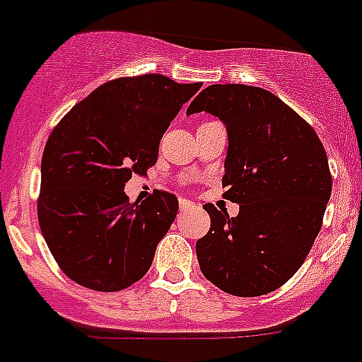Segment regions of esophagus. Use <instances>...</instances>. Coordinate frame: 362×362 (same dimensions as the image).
Instances as JSON below:
<instances>
[{
  "label": "esophagus",
  "instance_id": "esophagus-1",
  "mask_svg": "<svg viewBox=\"0 0 362 362\" xmlns=\"http://www.w3.org/2000/svg\"><path fill=\"white\" fill-rule=\"evenodd\" d=\"M178 204H180V211H189V209L194 207V204L191 200H187V198H180Z\"/></svg>",
  "mask_w": 362,
  "mask_h": 362
}]
</instances>
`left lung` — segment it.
I'll return each mask as SVG.
<instances>
[{
  "label": "left lung",
  "mask_w": 362,
  "mask_h": 362,
  "mask_svg": "<svg viewBox=\"0 0 362 362\" xmlns=\"http://www.w3.org/2000/svg\"><path fill=\"white\" fill-rule=\"evenodd\" d=\"M212 114L228 132L223 192L230 218L212 204L211 230L197 241L205 279L234 296H261L288 282L322 228L332 192L325 148L309 123L261 87L209 86L187 114Z\"/></svg>",
  "instance_id": "1"
}]
</instances>
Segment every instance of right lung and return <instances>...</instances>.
<instances>
[{
  "mask_svg": "<svg viewBox=\"0 0 362 362\" xmlns=\"http://www.w3.org/2000/svg\"><path fill=\"white\" fill-rule=\"evenodd\" d=\"M200 87L164 74L110 80L53 128L40 164L37 216L71 280L114 293L146 275L178 200L157 189L130 204L124 184L157 162L162 135Z\"/></svg>",
  "mask_w": 362,
  "mask_h": 362,
  "instance_id": "obj_1",
  "label": "right lung"
}]
</instances>
